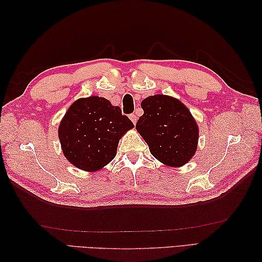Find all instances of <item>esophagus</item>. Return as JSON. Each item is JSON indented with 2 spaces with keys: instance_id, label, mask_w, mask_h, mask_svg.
<instances>
[{
  "instance_id": "1",
  "label": "esophagus",
  "mask_w": 262,
  "mask_h": 262,
  "mask_svg": "<svg viewBox=\"0 0 262 262\" xmlns=\"http://www.w3.org/2000/svg\"><path fill=\"white\" fill-rule=\"evenodd\" d=\"M129 118H130V120L133 121V124H136V121H137V116L136 115H134V114H132V115H129Z\"/></svg>"
}]
</instances>
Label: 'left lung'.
Instances as JSON below:
<instances>
[{
  "label": "left lung",
  "instance_id": "1",
  "mask_svg": "<svg viewBox=\"0 0 262 262\" xmlns=\"http://www.w3.org/2000/svg\"><path fill=\"white\" fill-rule=\"evenodd\" d=\"M141 105L144 114L136 129L153 157L173 168L190 161L196 153L199 130L186 105L163 94L144 99Z\"/></svg>",
  "mask_w": 262,
  "mask_h": 262
}]
</instances>
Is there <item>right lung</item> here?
Wrapping results in <instances>:
<instances>
[{
	"mask_svg": "<svg viewBox=\"0 0 262 262\" xmlns=\"http://www.w3.org/2000/svg\"><path fill=\"white\" fill-rule=\"evenodd\" d=\"M134 127L109 100L79 99L71 105L58 128L63 153L72 164L84 171H98L115 158L119 140Z\"/></svg>",
	"mask_w": 262,
	"mask_h": 262,
	"instance_id": "1",
	"label": "right lung"
}]
</instances>
